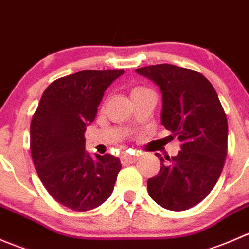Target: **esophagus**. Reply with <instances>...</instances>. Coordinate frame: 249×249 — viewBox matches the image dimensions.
I'll return each mask as SVG.
<instances>
[{
	"instance_id": "1",
	"label": "esophagus",
	"mask_w": 249,
	"mask_h": 249,
	"mask_svg": "<svg viewBox=\"0 0 249 249\" xmlns=\"http://www.w3.org/2000/svg\"><path fill=\"white\" fill-rule=\"evenodd\" d=\"M136 160H137V155L129 154V153H125V154H123V157H122L123 165L132 164V162H135V161H136Z\"/></svg>"
}]
</instances>
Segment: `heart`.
Returning <instances> with one entry per match:
<instances>
[{
    "label": "heart",
    "mask_w": 249,
    "mask_h": 249,
    "mask_svg": "<svg viewBox=\"0 0 249 249\" xmlns=\"http://www.w3.org/2000/svg\"><path fill=\"white\" fill-rule=\"evenodd\" d=\"M144 90H147V88H144V87H135L134 89L131 90V96H132V95L137 94V92L144 91Z\"/></svg>",
    "instance_id": "heart-1"
}]
</instances>
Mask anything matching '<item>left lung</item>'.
Returning <instances> with one entry per match:
<instances>
[{
    "label": "left lung",
    "mask_w": 249,
    "mask_h": 249,
    "mask_svg": "<svg viewBox=\"0 0 249 249\" xmlns=\"http://www.w3.org/2000/svg\"><path fill=\"white\" fill-rule=\"evenodd\" d=\"M136 72L159 87L161 124L182 142L176 157L160 154V172L147 182L148 194L170 211L201 202L222 173L228 149V120L213 85L193 70L169 64Z\"/></svg>",
    "instance_id": "1"
}]
</instances>
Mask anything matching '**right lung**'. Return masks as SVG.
I'll list each match as a JSON object with an SVG mask.
<instances>
[{"instance_id": "right-lung-1", "label": "right lung", "mask_w": 249, "mask_h": 249, "mask_svg": "<svg viewBox=\"0 0 249 249\" xmlns=\"http://www.w3.org/2000/svg\"><path fill=\"white\" fill-rule=\"evenodd\" d=\"M124 70H84L44 90L30 126L35 167L50 195L73 211H89L110 196L122 169L119 158L85 150V130L94 122L107 88Z\"/></svg>"}]
</instances>
